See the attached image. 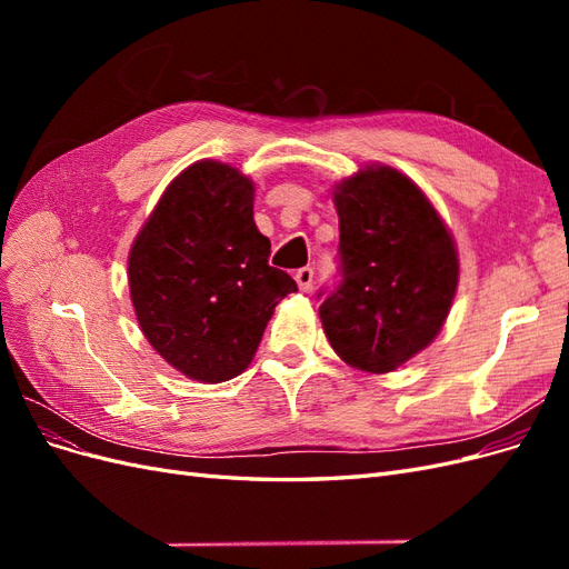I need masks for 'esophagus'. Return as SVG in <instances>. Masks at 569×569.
<instances>
[{
	"label": "esophagus",
	"mask_w": 569,
	"mask_h": 569,
	"mask_svg": "<svg viewBox=\"0 0 569 569\" xmlns=\"http://www.w3.org/2000/svg\"><path fill=\"white\" fill-rule=\"evenodd\" d=\"M295 280H297L301 291H308V289H311V284H313V268H308V266L299 268L297 274H295Z\"/></svg>",
	"instance_id": "esophagus-1"
}]
</instances>
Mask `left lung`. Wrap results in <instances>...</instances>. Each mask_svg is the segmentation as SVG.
<instances>
[{
	"mask_svg": "<svg viewBox=\"0 0 569 569\" xmlns=\"http://www.w3.org/2000/svg\"><path fill=\"white\" fill-rule=\"evenodd\" d=\"M339 284L320 303L337 356L363 372H391L427 349L458 289V251L422 189L372 163L335 184ZM322 297V291H320Z\"/></svg>",
	"mask_w": 569,
	"mask_h": 569,
	"instance_id": "8db88e82",
	"label": "left lung"
}]
</instances>
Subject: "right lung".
I'll return each mask as SVG.
<instances>
[{
    "label": "right lung",
    "instance_id": "right-lung-1",
    "mask_svg": "<svg viewBox=\"0 0 569 569\" xmlns=\"http://www.w3.org/2000/svg\"><path fill=\"white\" fill-rule=\"evenodd\" d=\"M253 182L203 159L166 187L128 256L130 299L147 341L189 380L242 375L274 306L297 282L268 263Z\"/></svg>",
    "mask_w": 569,
    "mask_h": 569
}]
</instances>
